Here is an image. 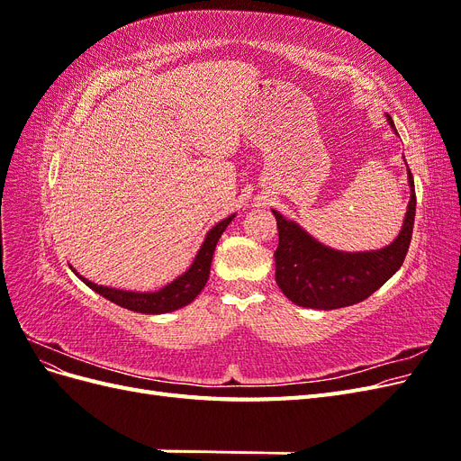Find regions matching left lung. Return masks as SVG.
I'll list each match as a JSON object with an SVG mask.
<instances>
[{
    "label": "left lung",
    "mask_w": 461,
    "mask_h": 461,
    "mask_svg": "<svg viewBox=\"0 0 461 461\" xmlns=\"http://www.w3.org/2000/svg\"><path fill=\"white\" fill-rule=\"evenodd\" d=\"M390 124L393 119L388 117ZM394 127V124H393ZM411 198L398 239L379 252L346 254L313 240L296 222L275 212L278 246L275 281L283 294L302 308L337 310L369 298L406 259L415 219V186L408 169Z\"/></svg>",
    "instance_id": "obj_1"
}]
</instances>
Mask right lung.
I'll list each match as a JSON object with an SVG mask.
<instances>
[{"label": "right lung", "instance_id": "right-lung-1", "mask_svg": "<svg viewBox=\"0 0 461 461\" xmlns=\"http://www.w3.org/2000/svg\"><path fill=\"white\" fill-rule=\"evenodd\" d=\"M234 215L227 217L225 221L217 222V225L207 232L203 246L200 248V252L190 265V269L183 275L175 278L171 285H167L165 288L158 292H124V290H115V288H107L94 285L86 278H82L92 290H95L97 294H102L109 302H113L124 310L138 312V313H167V312H175L183 305H188L194 298H196L202 288L205 286L207 278H209V269H212V259L217 240L221 239L222 230L229 227V222L232 221Z\"/></svg>", "mask_w": 461, "mask_h": 461}]
</instances>
